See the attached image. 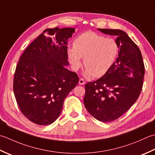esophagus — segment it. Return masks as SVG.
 Masks as SVG:
<instances>
[{"label":"esophagus","mask_w":155,"mask_h":155,"mask_svg":"<svg viewBox=\"0 0 155 155\" xmlns=\"http://www.w3.org/2000/svg\"><path fill=\"white\" fill-rule=\"evenodd\" d=\"M79 84L80 85H84L85 84V81L83 78L80 79V80H79Z\"/></svg>","instance_id":"1"}]
</instances>
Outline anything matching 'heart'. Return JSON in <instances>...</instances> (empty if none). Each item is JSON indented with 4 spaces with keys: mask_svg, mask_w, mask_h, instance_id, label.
Wrapping results in <instances>:
<instances>
[{
    "mask_svg": "<svg viewBox=\"0 0 155 155\" xmlns=\"http://www.w3.org/2000/svg\"><path fill=\"white\" fill-rule=\"evenodd\" d=\"M118 46L112 38H106L94 32H86L78 36L74 47L68 49V56L71 67L78 70L84 58L86 68L84 75L101 77L114 63L118 53Z\"/></svg>",
    "mask_w": 155,
    "mask_h": 155,
    "instance_id": "obj_1",
    "label": "heart"
}]
</instances>
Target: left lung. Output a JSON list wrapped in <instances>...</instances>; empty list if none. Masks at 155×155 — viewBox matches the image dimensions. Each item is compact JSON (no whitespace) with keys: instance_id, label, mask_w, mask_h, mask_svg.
I'll return each instance as SVG.
<instances>
[{"instance_id":"left-lung-1","label":"left lung","mask_w":155,"mask_h":155,"mask_svg":"<svg viewBox=\"0 0 155 155\" xmlns=\"http://www.w3.org/2000/svg\"><path fill=\"white\" fill-rule=\"evenodd\" d=\"M98 30L117 37L120 51L116 61L102 78L85 85L84 103L97 120L108 122L120 117L137 100L143 88L144 65L139 48L124 31Z\"/></svg>"}]
</instances>
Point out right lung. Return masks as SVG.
Listing matches in <instances>:
<instances>
[{
    "mask_svg": "<svg viewBox=\"0 0 155 155\" xmlns=\"http://www.w3.org/2000/svg\"><path fill=\"white\" fill-rule=\"evenodd\" d=\"M74 33V28L47 29L19 58L14 75V94L21 112L35 124L54 122L65 98L78 84L76 73L65 67L69 65L68 39ZM45 34H55V41Z\"/></svg>",
    "mask_w": 155,
    "mask_h": 155,
    "instance_id": "right-lung-1",
    "label": "right lung"
}]
</instances>
